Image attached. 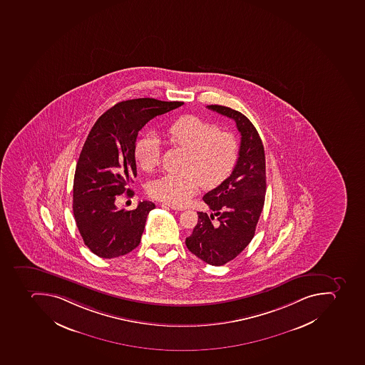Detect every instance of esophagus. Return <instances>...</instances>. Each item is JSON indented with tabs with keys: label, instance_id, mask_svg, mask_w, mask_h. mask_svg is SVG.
<instances>
[{
	"label": "esophagus",
	"instance_id": "esophagus-1",
	"mask_svg": "<svg viewBox=\"0 0 365 365\" xmlns=\"http://www.w3.org/2000/svg\"><path fill=\"white\" fill-rule=\"evenodd\" d=\"M161 206H163V207H168V208H170V210H185V208H184L183 206H178V205L168 204V202H163V204H161Z\"/></svg>",
	"mask_w": 365,
	"mask_h": 365
}]
</instances>
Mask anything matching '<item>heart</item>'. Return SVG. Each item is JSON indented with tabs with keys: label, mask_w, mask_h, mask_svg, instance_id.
Masks as SVG:
<instances>
[{
	"label": "heart",
	"mask_w": 365,
	"mask_h": 365,
	"mask_svg": "<svg viewBox=\"0 0 365 365\" xmlns=\"http://www.w3.org/2000/svg\"><path fill=\"white\" fill-rule=\"evenodd\" d=\"M163 136L174 148L185 150L180 174H165L152 181L149 193L170 204H184L199 187L212 189L221 184L234 168L238 140L232 133L195 115H185L170 123ZM135 158L144 170H155L161 159L160 140L148 135L135 144Z\"/></svg>",
	"instance_id": "1"
}]
</instances>
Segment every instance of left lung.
I'll return each instance as SVG.
<instances>
[{"mask_svg": "<svg viewBox=\"0 0 365 365\" xmlns=\"http://www.w3.org/2000/svg\"><path fill=\"white\" fill-rule=\"evenodd\" d=\"M210 110L230 118L240 133V157L229 178L202 197L212 214L198 212V223L185 245L212 266H223L253 240L266 197V157L253 123L240 112L222 106Z\"/></svg>", "mask_w": 365, "mask_h": 365, "instance_id": "8db88e82", "label": "left lung"}]
</instances>
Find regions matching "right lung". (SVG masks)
Listing matches in <instances>:
<instances>
[{
    "label": "right lung",
    "instance_id": "right-lung-1",
    "mask_svg": "<svg viewBox=\"0 0 365 365\" xmlns=\"http://www.w3.org/2000/svg\"><path fill=\"white\" fill-rule=\"evenodd\" d=\"M183 104L155 98L123 101L103 113L89 131L76 163L73 214L82 240L97 257L113 259L140 245L146 217L155 205L144 200L136 210H118L115 199L129 192L125 187L138 175L134 150L138 131Z\"/></svg>",
    "mask_w": 365,
    "mask_h": 365
}]
</instances>
